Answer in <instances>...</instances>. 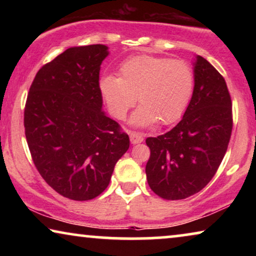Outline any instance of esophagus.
<instances>
[{
    "instance_id": "1",
    "label": "esophagus",
    "mask_w": 256,
    "mask_h": 256,
    "mask_svg": "<svg viewBox=\"0 0 256 256\" xmlns=\"http://www.w3.org/2000/svg\"><path fill=\"white\" fill-rule=\"evenodd\" d=\"M129 138H130L132 144H138V143L143 142V135L141 132H129Z\"/></svg>"
}]
</instances>
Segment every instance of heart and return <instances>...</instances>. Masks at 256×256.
Instances as JSON below:
<instances>
[{
    "label": "heart",
    "instance_id": "b5f03b06",
    "mask_svg": "<svg viewBox=\"0 0 256 256\" xmlns=\"http://www.w3.org/2000/svg\"><path fill=\"white\" fill-rule=\"evenodd\" d=\"M99 87L108 110L118 120L127 116L138 96L141 106L132 116V124L148 127L156 121L171 124L190 104L194 76L186 62L142 54L127 59L120 76H102Z\"/></svg>",
    "mask_w": 256,
    "mask_h": 256
}]
</instances>
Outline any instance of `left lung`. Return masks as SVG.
I'll return each instance as SVG.
<instances>
[{
	"label": "left lung",
	"instance_id": "8db88e82",
	"mask_svg": "<svg viewBox=\"0 0 256 256\" xmlns=\"http://www.w3.org/2000/svg\"><path fill=\"white\" fill-rule=\"evenodd\" d=\"M190 104L176 127L148 138V184L168 200L190 197L204 188L225 156L232 132V101L222 76L197 56Z\"/></svg>",
	"mask_w": 256,
	"mask_h": 256
}]
</instances>
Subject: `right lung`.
Instances as JSON below:
<instances>
[{
  "label": "right lung",
  "mask_w": 256,
  "mask_h": 256,
  "mask_svg": "<svg viewBox=\"0 0 256 256\" xmlns=\"http://www.w3.org/2000/svg\"><path fill=\"white\" fill-rule=\"evenodd\" d=\"M110 54L102 44L73 46L34 76L24 110L26 138L44 180L73 200L106 190L129 138L102 110L99 73Z\"/></svg>",
  "instance_id": "obj_1"
}]
</instances>
